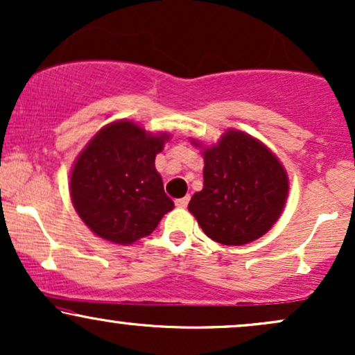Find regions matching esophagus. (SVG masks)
Instances as JSON below:
<instances>
[{
    "instance_id": "esophagus-1",
    "label": "esophagus",
    "mask_w": 355,
    "mask_h": 355,
    "mask_svg": "<svg viewBox=\"0 0 355 355\" xmlns=\"http://www.w3.org/2000/svg\"><path fill=\"white\" fill-rule=\"evenodd\" d=\"M189 202H190V197H189V195H187V197L178 198V200H175V205H177L178 209H185V207L189 205Z\"/></svg>"
}]
</instances>
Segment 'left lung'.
<instances>
[{
	"label": "left lung",
	"instance_id": "obj_1",
	"mask_svg": "<svg viewBox=\"0 0 355 355\" xmlns=\"http://www.w3.org/2000/svg\"><path fill=\"white\" fill-rule=\"evenodd\" d=\"M203 190L189 210L207 237L223 245H245L270 230L282 214L288 180L266 145L230 130L203 150Z\"/></svg>",
	"mask_w": 355,
	"mask_h": 355
}]
</instances>
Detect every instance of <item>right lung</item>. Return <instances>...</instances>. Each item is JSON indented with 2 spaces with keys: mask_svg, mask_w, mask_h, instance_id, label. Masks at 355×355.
Listing matches in <instances>:
<instances>
[{
  "mask_svg": "<svg viewBox=\"0 0 355 355\" xmlns=\"http://www.w3.org/2000/svg\"><path fill=\"white\" fill-rule=\"evenodd\" d=\"M168 135H148L133 121L101 128L85 146L71 172L76 211L93 234L108 242H137L157 229L173 209L155 157Z\"/></svg>",
  "mask_w": 355,
  "mask_h": 355,
  "instance_id": "right-lung-1",
  "label": "right lung"
}]
</instances>
